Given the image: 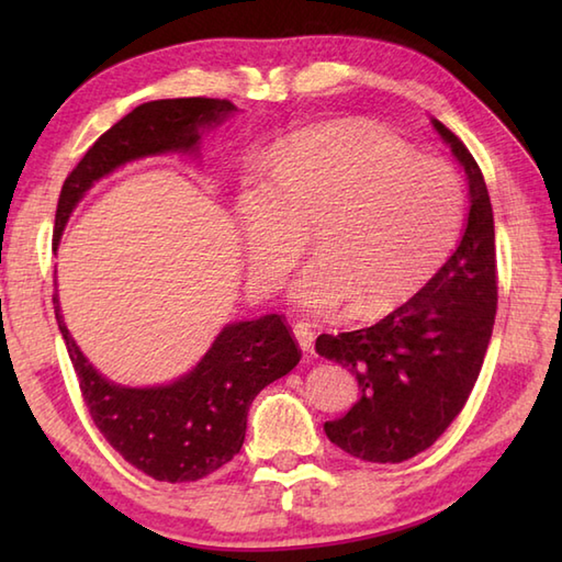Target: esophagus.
Listing matches in <instances>:
<instances>
[{
  "instance_id": "34e87169",
  "label": "esophagus",
  "mask_w": 562,
  "mask_h": 562,
  "mask_svg": "<svg viewBox=\"0 0 562 562\" xmlns=\"http://www.w3.org/2000/svg\"><path fill=\"white\" fill-rule=\"evenodd\" d=\"M294 338H296V342H300V348L304 352H314L316 333L312 330V326H308V324H296L294 326Z\"/></svg>"
}]
</instances>
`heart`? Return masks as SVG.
<instances>
[{"label":"heart","instance_id":"1","mask_svg":"<svg viewBox=\"0 0 562 562\" xmlns=\"http://www.w3.org/2000/svg\"><path fill=\"white\" fill-rule=\"evenodd\" d=\"M266 176L238 198L250 280L272 292L314 232L318 256L290 288L314 316L352 304L369 318L411 300L463 224L457 169L374 127L306 130L270 154Z\"/></svg>","mask_w":562,"mask_h":562}]
</instances>
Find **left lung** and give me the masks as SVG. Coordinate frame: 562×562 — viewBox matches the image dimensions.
Returning <instances> with one entry per match:
<instances>
[{"mask_svg":"<svg viewBox=\"0 0 562 562\" xmlns=\"http://www.w3.org/2000/svg\"><path fill=\"white\" fill-rule=\"evenodd\" d=\"M469 176L471 210L459 248L425 288L379 324L316 338V352L348 367L360 401L324 425L333 445L372 463H401L445 435L481 374L497 312L491 195L463 142L432 121Z\"/></svg>","mask_w":562,"mask_h":562,"instance_id":"left-lung-1","label":"left lung"}]
</instances>
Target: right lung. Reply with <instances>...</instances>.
Masks as SVG:
<instances>
[{"label": "right lung", "instance_id": "add662e5", "mask_svg": "<svg viewBox=\"0 0 562 562\" xmlns=\"http://www.w3.org/2000/svg\"><path fill=\"white\" fill-rule=\"evenodd\" d=\"M234 109L220 99L142 103L103 133L65 178L55 212V244L81 195L117 166L147 154L193 149L200 127L222 123ZM81 398L105 441L154 481L190 483L241 451L248 408L274 379L300 364L302 350L282 314L226 326L193 372L169 386L125 389L105 381L71 340L53 294Z\"/></svg>", "mask_w": 562, "mask_h": 562}]
</instances>
